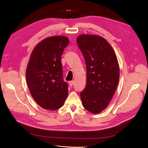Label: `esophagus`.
<instances>
[{
    "label": "esophagus",
    "instance_id": "34e87169",
    "mask_svg": "<svg viewBox=\"0 0 148 148\" xmlns=\"http://www.w3.org/2000/svg\"><path fill=\"white\" fill-rule=\"evenodd\" d=\"M73 84H74V81H70V82H69V86H73Z\"/></svg>",
    "mask_w": 148,
    "mask_h": 148
}]
</instances>
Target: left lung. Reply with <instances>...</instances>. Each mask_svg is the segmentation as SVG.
I'll return each mask as SVG.
<instances>
[{
  "label": "left lung",
  "instance_id": "obj_1",
  "mask_svg": "<svg viewBox=\"0 0 148 148\" xmlns=\"http://www.w3.org/2000/svg\"><path fill=\"white\" fill-rule=\"evenodd\" d=\"M77 45L86 66V84L81 92L84 107L98 114L108 106L119 80V66L113 47L102 36L83 34L77 38Z\"/></svg>",
  "mask_w": 148,
  "mask_h": 148
}]
</instances>
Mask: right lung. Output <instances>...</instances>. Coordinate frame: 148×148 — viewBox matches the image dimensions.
Here are the masks:
<instances>
[{
  "instance_id": "add662e5",
  "label": "right lung",
  "mask_w": 148,
  "mask_h": 148,
  "mask_svg": "<svg viewBox=\"0 0 148 148\" xmlns=\"http://www.w3.org/2000/svg\"><path fill=\"white\" fill-rule=\"evenodd\" d=\"M69 42L64 36L47 37L30 55L25 72L27 84L38 105L47 110L61 108L68 95V84L63 79L61 57Z\"/></svg>"
}]
</instances>
